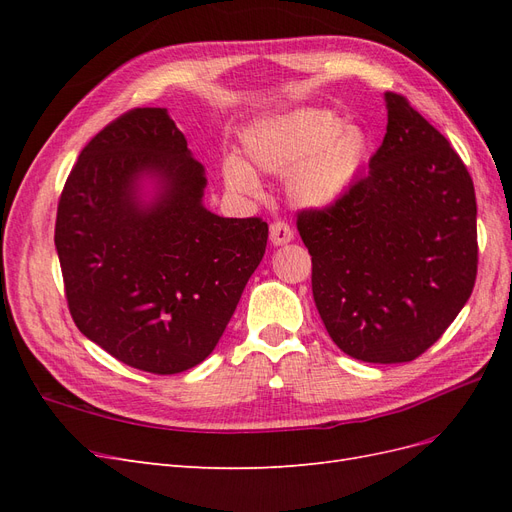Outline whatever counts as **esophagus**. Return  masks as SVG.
Returning a JSON list of instances; mask_svg holds the SVG:
<instances>
[{"instance_id":"obj_1","label":"esophagus","mask_w":512,"mask_h":512,"mask_svg":"<svg viewBox=\"0 0 512 512\" xmlns=\"http://www.w3.org/2000/svg\"><path fill=\"white\" fill-rule=\"evenodd\" d=\"M269 239L273 245H286L294 239V232L286 222H273L269 230Z\"/></svg>"}]
</instances>
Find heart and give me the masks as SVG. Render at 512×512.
I'll use <instances>...</instances> for the list:
<instances>
[{"label":"heart","mask_w":512,"mask_h":512,"mask_svg":"<svg viewBox=\"0 0 512 512\" xmlns=\"http://www.w3.org/2000/svg\"><path fill=\"white\" fill-rule=\"evenodd\" d=\"M241 145L262 173L286 175L288 198L307 209H329L344 200L374 158L369 132L344 123L331 108H292L262 117L243 132ZM222 179L232 194L260 192L252 166L235 156L224 160Z\"/></svg>","instance_id":"heart-1"}]
</instances>
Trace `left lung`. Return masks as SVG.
<instances>
[{
    "label": "left lung",
    "instance_id": "obj_1",
    "mask_svg": "<svg viewBox=\"0 0 512 512\" xmlns=\"http://www.w3.org/2000/svg\"><path fill=\"white\" fill-rule=\"evenodd\" d=\"M386 134L337 205L301 211L318 314L339 350L406 363L440 339L476 282V196L466 164L404 96L384 94Z\"/></svg>",
    "mask_w": 512,
    "mask_h": 512
}]
</instances>
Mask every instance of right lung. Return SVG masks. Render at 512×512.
<instances>
[{
  "instance_id": "1",
  "label": "right lung",
  "mask_w": 512,
  "mask_h": 512,
  "mask_svg": "<svg viewBox=\"0 0 512 512\" xmlns=\"http://www.w3.org/2000/svg\"><path fill=\"white\" fill-rule=\"evenodd\" d=\"M166 108H134L81 151L55 247L79 331L117 361L179 374L218 346L265 256L260 218H220Z\"/></svg>"
}]
</instances>
